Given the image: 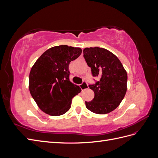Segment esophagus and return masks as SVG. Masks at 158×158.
<instances>
[{
    "label": "esophagus",
    "instance_id": "esophagus-1",
    "mask_svg": "<svg viewBox=\"0 0 158 158\" xmlns=\"http://www.w3.org/2000/svg\"><path fill=\"white\" fill-rule=\"evenodd\" d=\"M80 87L81 89L83 91V90H85V89H86L88 88V84L86 82H84L82 84H80Z\"/></svg>",
    "mask_w": 158,
    "mask_h": 158
}]
</instances>
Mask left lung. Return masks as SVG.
<instances>
[{
  "label": "left lung",
  "mask_w": 158,
  "mask_h": 158,
  "mask_svg": "<svg viewBox=\"0 0 158 158\" xmlns=\"http://www.w3.org/2000/svg\"><path fill=\"white\" fill-rule=\"evenodd\" d=\"M84 57L94 76L100 80L89 87L94 92L85 107L94 113L107 114L120 105L127 89V73L116 55L98 47L85 48Z\"/></svg>",
  "instance_id": "obj_1"
}]
</instances>
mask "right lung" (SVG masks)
<instances>
[{
  "label": "right lung",
  "mask_w": 158,
  "mask_h": 158,
  "mask_svg": "<svg viewBox=\"0 0 158 158\" xmlns=\"http://www.w3.org/2000/svg\"><path fill=\"white\" fill-rule=\"evenodd\" d=\"M80 47L59 45L47 49L30 70L29 89L43 112L51 116L62 115L71 107L72 99L81 91L69 80V66L82 53Z\"/></svg>",
  "instance_id": "right-lung-1"
}]
</instances>
